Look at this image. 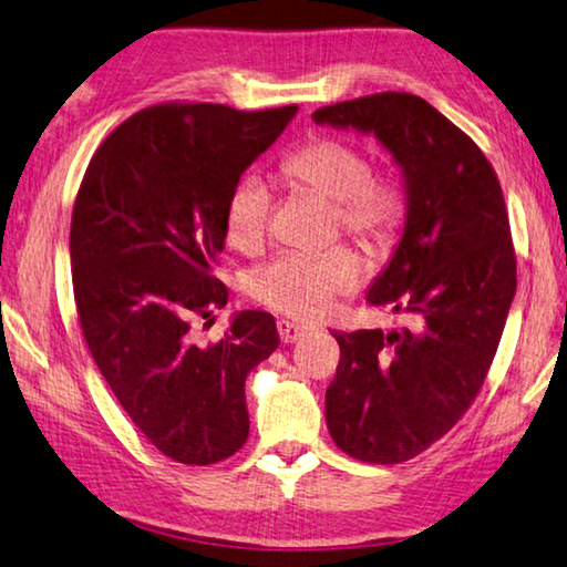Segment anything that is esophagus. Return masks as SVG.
I'll list each match as a JSON object with an SVG mask.
<instances>
[{"instance_id":"obj_1","label":"esophagus","mask_w":567,"mask_h":567,"mask_svg":"<svg viewBox=\"0 0 567 567\" xmlns=\"http://www.w3.org/2000/svg\"><path fill=\"white\" fill-rule=\"evenodd\" d=\"M278 337H281L284 344H293V341H299L303 337V327H299V323H293V321L281 319V321H278Z\"/></svg>"}]
</instances>
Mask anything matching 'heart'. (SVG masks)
I'll list each match as a JSON object with an SVG mask.
<instances>
[{"mask_svg":"<svg viewBox=\"0 0 567 567\" xmlns=\"http://www.w3.org/2000/svg\"><path fill=\"white\" fill-rule=\"evenodd\" d=\"M284 181L331 203V230L386 254L402 236L410 200L402 183L374 173L367 153L341 137L317 135L286 157ZM226 236L240 250L266 244L271 190L258 175H244L230 188L223 210ZM364 278L357 250L337 246L317 256L284 254L246 276L250 299L296 321H319L341 296L354 293Z\"/></svg>","mask_w":567,"mask_h":567,"instance_id":"b5f03b06","label":"heart"}]
</instances>
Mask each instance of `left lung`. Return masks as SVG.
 I'll return each instance as SVG.
<instances>
[{"label": "left lung", "mask_w": 567, "mask_h": 567, "mask_svg": "<svg viewBox=\"0 0 567 567\" xmlns=\"http://www.w3.org/2000/svg\"><path fill=\"white\" fill-rule=\"evenodd\" d=\"M311 117L374 133L406 181L404 236L367 299L410 327L333 333L341 359L327 389L337 447L396 465L462 420L493 367L517 289L503 188L475 141L410 92L337 102Z\"/></svg>", "instance_id": "obj_1"}]
</instances>
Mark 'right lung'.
Wrapping results in <instances>:
<instances>
[{
  "label": "right lung",
  "mask_w": 567,
  "mask_h": 567,
  "mask_svg": "<svg viewBox=\"0 0 567 567\" xmlns=\"http://www.w3.org/2000/svg\"><path fill=\"white\" fill-rule=\"evenodd\" d=\"M296 110L145 107L102 141L74 198L82 337L125 414L181 465H216L248 440L244 386L278 347L274 317L240 311L210 344H196L190 327L228 303L213 276L228 193Z\"/></svg>",
  "instance_id": "obj_1"
}]
</instances>
